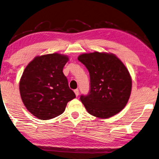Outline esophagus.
<instances>
[{"label":"esophagus","instance_id":"obj_1","mask_svg":"<svg viewBox=\"0 0 159 159\" xmlns=\"http://www.w3.org/2000/svg\"><path fill=\"white\" fill-rule=\"evenodd\" d=\"M74 93H75V94H76V97H78L79 96V90L78 89H74Z\"/></svg>","mask_w":159,"mask_h":159}]
</instances>
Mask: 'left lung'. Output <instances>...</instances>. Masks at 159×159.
Masks as SVG:
<instances>
[{
  "instance_id": "8db88e82",
  "label": "left lung",
  "mask_w": 159,
  "mask_h": 159,
  "mask_svg": "<svg viewBox=\"0 0 159 159\" xmlns=\"http://www.w3.org/2000/svg\"><path fill=\"white\" fill-rule=\"evenodd\" d=\"M78 60L90 76V92L80 97L88 113L101 119L119 113L127 103L132 88L131 76L125 64L106 52L82 53Z\"/></svg>"
}]
</instances>
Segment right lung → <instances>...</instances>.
Masks as SVG:
<instances>
[{"label": "right lung", "instance_id": "right-lung-1", "mask_svg": "<svg viewBox=\"0 0 159 159\" xmlns=\"http://www.w3.org/2000/svg\"><path fill=\"white\" fill-rule=\"evenodd\" d=\"M69 57L57 53L37 56L25 67L19 81L21 100L39 120L53 119L63 113L76 97L62 72Z\"/></svg>", "mask_w": 159, "mask_h": 159}]
</instances>
